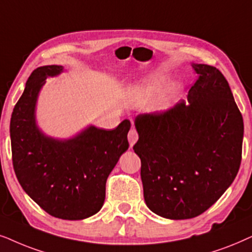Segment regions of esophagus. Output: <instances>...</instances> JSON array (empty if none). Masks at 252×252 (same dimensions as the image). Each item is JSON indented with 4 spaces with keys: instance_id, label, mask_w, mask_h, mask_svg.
Segmentation results:
<instances>
[{
    "instance_id": "34e87169",
    "label": "esophagus",
    "mask_w": 252,
    "mask_h": 252,
    "mask_svg": "<svg viewBox=\"0 0 252 252\" xmlns=\"http://www.w3.org/2000/svg\"><path fill=\"white\" fill-rule=\"evenodd\" d=\"M128 139L130 146H133V144H135L137 142V139H138V132H137L135 129H131L128 133Z\"/></svg>"
}]
</instances>
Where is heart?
<instances>
[{"mask_svg":"<svg viewBox=\"0 0 252 252\" xmlns=\"http://www.w3.org/2000/svg\"><path fill=\"white\" fill-rule=\"evenodd\" d=\"M159 84H160V80H158V79H156V80H152V82L150 83L149 87H147V91H150V92L156 91V90L158 89V87H159Z\"/></svg>","mask_w":252,"mask_h":252,"instance_id":"heart-1","label":"heart"}]
</instances>
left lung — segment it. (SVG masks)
<instances>
[{"label": "left lung", "mask_w": 252, "mask_h": 252, "mask_svg": "<svg viewBox=\"0 0 252 252\" xmlns=\"http://www.w3.org/2000/svg\"><path fill=\"white\" fill-rule=\"evenodd\" d=\"M192 66L197 79L189 102L135 120L144 199L167 219H191L209 210L233 183L242 160L243 117L229 84L212 65Z\"/></svg>", "instance_id": "obj_1"}]
</instances>
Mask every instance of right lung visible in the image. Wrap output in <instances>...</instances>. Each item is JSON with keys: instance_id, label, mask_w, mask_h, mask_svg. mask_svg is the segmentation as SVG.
Returning a JSON list of instances; mask_svg holds the SVG:
<instances>
[{"instance_id": "obj_1", "label": "right lung", "mask_w": 252, "mask_h": 252, "mask_svg": "<svg viewBox=\"0 0 252 252\" xmlns=\"http://www.w3.org/2000/svg\"><path fill=\"white\" fill-rule=\"evenodd\" d=\"M61 65H45L29 77L10 121L12 165L23 189L43 211L64 220H82L100 211L106 181L128 150L129 120L113 130L90 126L75 138L46 137L35 126L38 93Z\"/></svg>"}]
</instances>
